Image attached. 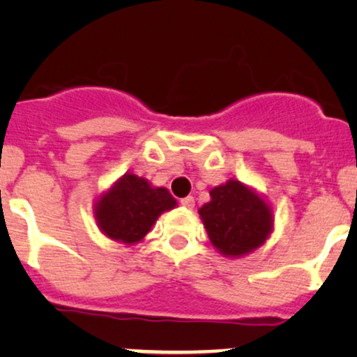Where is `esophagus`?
I'll return each mask as SVG.
<instances>
[{
  "label": "esophagus",
  "instance_id": "34e87169",
  "mask_svg": "<svg viewBox=\"0 0 357 357\" xmlns=\"http://www.w3.org/2000/svg\"><path fill=\"white\" fill-rule=\"evenodd\" d=\"M181 205L185 208H193L195 207V199L193 197H185V199H181Z\"/></svg>",
  "mask_w": 357,
  "mask_h": 357
}]
</instances>
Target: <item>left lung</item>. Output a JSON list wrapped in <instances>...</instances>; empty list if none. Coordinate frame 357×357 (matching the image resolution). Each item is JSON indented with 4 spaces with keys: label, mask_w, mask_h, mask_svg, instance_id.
Returning <instances> with one entry per match:
<instances>
[{
    "label": "left lung",
    "mask_w": 357,
    "mask_h": 357,
    "mask_svg": "<svg viewBox=\"0 0 357 357\" xmlns=\"http://www.w3.org/2000/svg\"><path fill=\"white\" fill-rule=\"evenodd\" d=\"M211 243L225 257H242L266 242L273 231L268 202L252 188L229 179L211 190V202L199 208Z\"/></svg>",
    "instance_id": "obj_1"
}]
</instances>
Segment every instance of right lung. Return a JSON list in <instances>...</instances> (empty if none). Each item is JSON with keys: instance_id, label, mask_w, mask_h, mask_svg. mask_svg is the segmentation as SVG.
I'll use <instances>...</instances> for the list:
<instances>
[{"instance_id": "right-lung-1", "label": "right lung", "mask_w": 357, "mask_h": 357, "mask_svg": "<svg viewBox=\"0 0 357 357\" xmlns=\"http://www.w3.org/2000/svg\"><path fill=\"white\" fill-rule=\"evenodd\" d=\"M176 205L167 188H153L145 178L128 172L96 200L95 219L109 238L132 245L145 238L162 212Z\"/></svg>"}]
</instances>
